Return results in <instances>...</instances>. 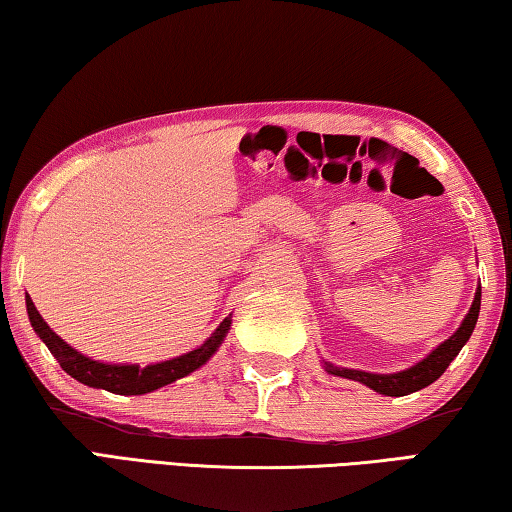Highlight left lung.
I'll return each instance as SVG.
<instances>
[{
    "label": "left lung",
    "instance_id": "obj_1",
    "mask_svg": "<svg viewBox=\"0 0 512 512\" xmlns=\"http://www.w3.org/2000/svg\"><path fill=\"white\" fill-rule=\"evenodd\" d=\"M479 309H481V287L476 289L474 302H472L470 311H467V316L463 318L461 327H458L445 343H440L436 350L427 354V357H424L420 363H415V366L406 368L402 372H393V375H375V372L332 366V363H327V361H325V368L329 375L361 381V384H366L368 388H372V391L379 395L402 397V395L415 393V391H420V388L433 384V381L443 375L449 363L456 359V354L461 352L463 345L470 341L474 325H476V318H479Z\"/></svg>",
    "mask_w": 512,
    "mask_h": 512
}]
</instances>
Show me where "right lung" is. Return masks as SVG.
<instances>
[{"mask_svg": "<svg viewBox=\"0 0 512 512\" xmlns=\"http://www.w3.org/2000/svg\"><path fill=\"white\" fill-rule=\"evenodd\" d=\"M27 311L33 332H36L49 352L54 354L56 361L60 363L67 375H72L76 381H81L85 386L92 388H103V391L117 393V395H144L151 391H158V388L171 384L180 377H187L189 372L201 368L203 363L212 357V354L219 350L221 341L225 339L230 329V316L223 318V323L214 329V334L207 339L203 345H198L196 350L180 354L176 359L151 363V366H135V363H103L94 361L85 354L76 352L72 345H67L60 336L51 329L45 318L38 314L33 300L27 296Z\"/></svg>", "mask_w": 512, "mask_h": 512, "instance_id": "add662e5", "label": "right lung"}]
</instances>
